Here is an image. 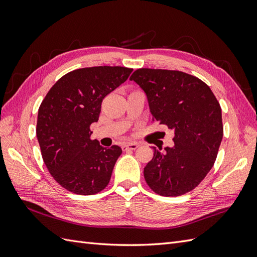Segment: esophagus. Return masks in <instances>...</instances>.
Segmentation results:
<instances>
[{
    "label": "esophagus",
    "instance_id": "esophagus-1",
    "mask_svg": "<svg viewBox=\"0 0 257 257\" xmlns=\"http://www.w3.org/2000/svg\"><path fill=\"white\" fill-rule=\"evenodd\" d=\"M138 147H139L138 144H136V143H131V144L124 145V146L122 147V149H123L124 151H126V150H136Z\"/></svg>",
    "mask_w": 257,
    "mask_h": 257
}]
</instances>
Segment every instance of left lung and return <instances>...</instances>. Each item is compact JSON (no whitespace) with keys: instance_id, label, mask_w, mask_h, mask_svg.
Listing matches in <instances>:
<instances>
[{"instance_id":"8db88e82","label":"left lung","mask_w":257,"mask_h":257,"mask_svg":"<svg viewBox=\"0 0 257 257\" xmlns=\"http://www.w3.org/2000/svg\"><path fill=\"white\" fill-rule=\"evenodd\" d=\"M130 80L145 92L152 121L174 132L173 147H153L146 182L163 196L195 189L212 168L223 138L222 110L211 89L197 77L167 69L139 68Z\"/></svg>"}]
</instances>
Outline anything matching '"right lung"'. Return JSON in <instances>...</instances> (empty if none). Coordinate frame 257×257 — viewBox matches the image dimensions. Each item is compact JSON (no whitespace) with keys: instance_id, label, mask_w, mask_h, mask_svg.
<instances>
[{"instance_id":"add662e5","label":"right lung","mask_w":257,"mask_h":257,"mask_svg":"<svg viewBox=\"0 0 257 257\" xmlns=\"http://www.w3.org/2000/svg\"><path fill=\"white\" fill-rule=\"evenodd\" d=\"M132 71L121 66L76 69L60 78L44 98L36 136L46 166L64 189L93 195L109 183L122 149L91 141L90 125L98 120L103 98L125 81Z\"/></svg>"}]
</instances>
